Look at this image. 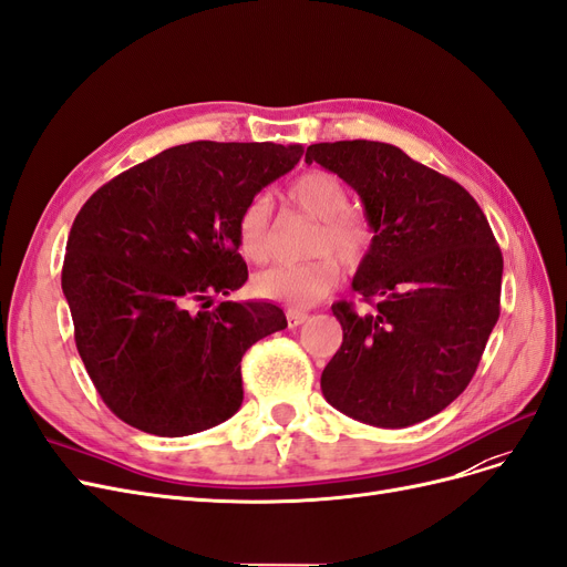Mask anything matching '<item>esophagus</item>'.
I'll return each mask as SVG.
<instances>
[{
  "label": "esophagus",
  "mask_w": 567,
  "mask_h": 567,
  "mask_svg": "<svg viewBox=\"0 0 567 567\" xmlns=\"http://www.w3.org/2000/svg\"><path fill=\"white\" fill-rule=\"evenodd\" d=\"M308 320V312L301 308H287V322L289 327H299Z\"/></svg>",
  "instance_id": "1"
}]
</instances>
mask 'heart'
Listing matches in <instances>:
<instances>
[{"mask_svg": "<svg viewBox=\"0 0 567 567\" xmlns=\"http://www.w3.org/2000/svg\"><path fill=\"white\" fill-rule=\"evenodd\" d=\"M287 198L312 219L318 230L310 243V255L301 264H278L257 272L251 287L264 299L289 306H312L339 285L337 257L346 270L360 268L373 247V228L360 213L350 209V192L341 177L329 171H308L289 184ZM270 200L255 196L238 217L240 251L255 264H264L272 249Z\"/></svg>", "mask_w": 567, "mask_h": 567, "instance_id": "obj_1", "label": "heart"}]
</instances>
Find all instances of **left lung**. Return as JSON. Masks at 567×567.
I'll list each match as a JSON object with an SVG mask.
<instances>
[{
  "instance_id": "1",
  "label": "left lung",
  "mask_w": 567,
  "mask_h": 567,
  "mask_svg": "<svg viewBox=\"0 0 567 567\" xmlns=\"http://www.w3.org/2000/svg\"><path fill=\"white\" fill-rule=\"evenodd\" d=\"M320 163L360 194L373 247L352 289L373 306L333 303L343 343L322 371L324 400L375 427H409L470 385L499 318L502 251L463 186L369 140L320 142Z\"/></svg>"
}]
</instances>
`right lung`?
<instances>
[{"mask_svg": "<svg viewBox=\"0 0 567 567\" xmlns=\"http://www.w3.org/2000/svg\"><path fill=\"white\" fill-rule=\"evenodd\" d=\"M301 144L188 142L83 203L62 291L76 350L114 415L156 436L215 427L243 404L240 360L287 327L268 301H221L245 285L238 217L299 163Z\"/></svg>", "mask_w": 567, "mask_h": 567, "instance_id": "add662e5", "label": "right lung"}]
</instances>
